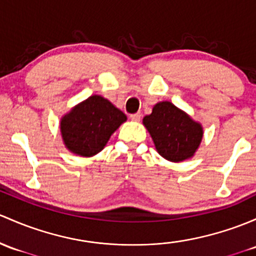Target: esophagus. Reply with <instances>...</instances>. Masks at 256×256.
Masks as SVG:
<instances>
[{"mask_svg": "<svg viewBox=\"0 0 256 256\" xmlns=\"http://www.w3.org/2000/svg\"><path fill=\"white\" fill-rule=\"evenodd\" d=\"M130 119L132 121H140V120H141V114H140V112H136V114H131Z\"/></svg>", "mask_w": 256, "mask_h": 256, "instance_id": "1", "label": "esophagus"}]
</instances>
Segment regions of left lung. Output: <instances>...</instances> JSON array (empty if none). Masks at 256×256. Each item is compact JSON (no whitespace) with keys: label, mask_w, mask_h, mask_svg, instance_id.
Masks as SVG:
<instances>
[{"label":"left lung","mask_w":256,"mask_h":256,"mask_svg":"<svg viewBox=\"0 0 256 256\" xmlns=\"http://www.w3.org/2000/svg\"><path fill=\"white\" fill-rule=\"evenodd\" d=\"M157 152L169 162L194 157L204 137L202 125L170 102H160L142 120Z\"/></svg>","instance_id":"8db88e82"}]
</instances>
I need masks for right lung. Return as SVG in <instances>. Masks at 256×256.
Instances as JSON below:
<instances>
[{"label": "right lung", "mask_w": 256, "mask_h": 256, "mask_svg": "<svg viewBox=\"0 0 256 256\" xmlns=\"http://www.w3.org/2000/svg\"><path fill=\"white\" fill-rule=\"evenodd\" d=\"M126 120V115L114 104L94 94L61 118V137L71 153L93 157L106 146L110 136Z\"/></svg>", "instance_id": "right-lung-1"}]
</instances>
